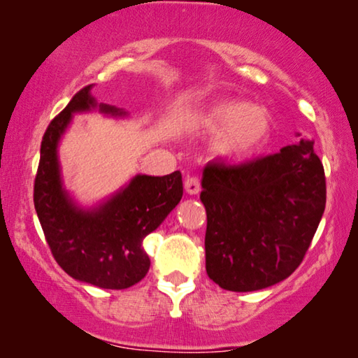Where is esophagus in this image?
I'll use <instances>...</instances> for the list:
<instances>
[{"label":"esophagus","instance_id":"obj_1","mask_svg":"<svg viewBox=\"0 0 358 358\" xmlns=\"http://www.w3.org/2000/svg\"><path fill=\"white\" fill-rule=\"evenodd\" d=\"M185 190H187V194L190 195H195L200 192V179L197 178V176H190V178L185 179Z\"/></svg>","mask_w":358,"mask_h":358}]
</instances>
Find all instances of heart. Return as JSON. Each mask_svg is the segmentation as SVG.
I'll return each mask as SVG.
<instances>
[{"label":"heart","instance_id":"heart-1","mask_svg":"<svg viewBox=\"0 0 358 358\" xmlns=\"http://www.w3.org/2000/svg\"><path fill=\"white\" fill-rule=\"evenodd\" d=\"M199 125L213 134L222 131L217 140L218 153L243 159L267 143L272 134V115L264 107L229 99L217 102L203 112Z\"/></svg>","mask_w":358,"mask_h":358}]
</instances>
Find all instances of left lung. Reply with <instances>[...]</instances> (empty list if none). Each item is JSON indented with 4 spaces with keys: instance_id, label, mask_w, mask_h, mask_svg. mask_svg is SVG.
Returning a JSON list of instances; mask_svg holds the SVG:
<instances>
[{
    "instance_id": "obj_1",
    "label": "left lung",
    "mask_w": 358,
    "mask_h": 358,
    "mask_svg": "<svg viewBox=\"0 0 358 358\" xmlns=\"http://www.w3.org/2000/svg\"><path fill=\"white\" fill-rule=\"evenodd\" d=\"M205 268L229 292L262 290L303 262L326 207V176L313 141L239 164L205 166Z\"/></svg>"
}]
</instances>
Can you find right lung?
Listing matches in <instances>:
<instances>
[{"label": "right lung", "mask_w": 358, "mask_h": 358, "mask_svg": "<svg viewBox=\"0 0 358 358\" xmlns=\"http://www.w3.org/2000/svg\"><path fill=\"white\" fill-rule=\"evenodd\" d=\"M94 107L91 85L85 86L48 124L34 182V207L48 248L68 275L99 288L124 290L148 273L150 257L141 244L180 202L182 176L179 171L163 178L136 176L99 208H78L62 187L57 146L73 112ZM99 110L125 115L107 104Z\"/></svg>", "instance_id": "1"}]
</instances>
